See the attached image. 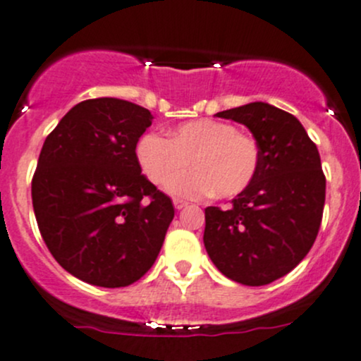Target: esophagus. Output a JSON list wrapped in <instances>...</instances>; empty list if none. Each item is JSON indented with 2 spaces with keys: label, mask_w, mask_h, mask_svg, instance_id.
<instances>
[{
  "label": "esophagus",
  "mask_w": 361,
  "mask_h": 361,
  "mask_svg": "<svg viewBox=\"0 0 361 361\" xmlns=\"http://www.w3.org/2000/svg\"><path fill=\"white\" fill-rule=\"evenodd\" d=\"M173 204H174V207H176V209H183V207L188 206L187 200H181V199H174Z\"/></svg>",
  "instance_id": "1"
}]
</instances>
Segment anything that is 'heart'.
I'll list each match as a JSON object with an SVG mask.
<instances>
[{
    "label": "heart",
    "mask_w": 361,
    "mask_h": 361,
    "mask_svg": "<svg viewBox=\"0 0 361 361\" xmlns=\"http://www.w3.org/2000/svg\"><path fill=\"white\" fill-rule=\"evenodd\" d=\"M142 171L154 185L169 183L178 175L169 190L183 197H216L230 199L249 187L259 169V147L254 136L238 131L231 123L199 119L183 123L169 131V138L147 133L136 145Z\"/></svg>",
    "instance_id": "obj_1"
}]
</instances>
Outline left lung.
<instances>
[{"instance_id":"8db88e82","label":"left lung","mask_w":361,"mask_h":361,"mask_svg":"<svg viewBox=\"0 0 361 361\" xmlns=\"http://www.w3.org/2000/svg\"><path fill=\"white\" fill-rule=\"evenodd\" d=\"M245 124L259 147V169L231 206L206 207L204 245L228 279L267 286L294 270L320 230L325 174L302 124L263 102L216 114Z\"/></svg>"}]
</instances>
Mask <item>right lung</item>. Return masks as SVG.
<instances>
[{
	"mask_svg": "<svg viewBox=\"0 0 361 361\" xmlns=\"http://www.w3.org/2000/svg\"><path fill=\"white\" fill-rule=\"evenodd\" d=\"M152 119L131 102L91 98L62 117L41 149L32 176L41 237L63 270L91 286L142 279L174 218L136 157Z\"/></svg>",
	"mask_w": 361,
	"mask_h": 361,
	"instance_id": "right-lung-1",
	"label": "right lung"
}]
</instances>
